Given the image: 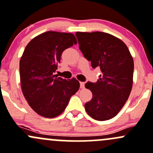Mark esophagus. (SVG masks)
Listing matches in <instances>:
<instances>
[{
  "mask_svg": "<svg viewBox=\"0 0 153 153\" xmlns=\"http://www.w3.org/2000/svg\"><path fill=\"white\" fill-rule=\"evenodd\" d=\"M84 85H85V83L84 82H80V86L81 88H84Z\"/></svg>",
  "mask_w": 153,
  "mask_h": 153,
  "instance_id": "34e87169",
  "label": "esophagus"
}]
</instances>
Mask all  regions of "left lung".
<instances>
[{
    "mask_svg": "<svg viewBox=\"0 0 153 153\" xmlns=\"http://www.w3.org/2000/svg\"><path fill=\"white\" fill-rule=\"evenodd\" d=\"M83 56L102 74L96 83L87 82L91 100L85 104L87 113L97 120L112 118L128 100L133 84L134 60L128 47L116 37L102 33H75Z\"/></svg>",
    "mask_w": 153,
    "mask_h": 153,
    "instance_id": "obj_1",
    "label": "left lung"
}]
</instances>
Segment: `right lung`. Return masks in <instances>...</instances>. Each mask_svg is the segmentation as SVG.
I'll list each match as a JSON object with an SVG mask.
<instances>
[{
    "label": "right lung",
    "instance_id": "1",
    "mask_svg": "<svg viewBox=\"0 0 153 153\" xmlns=\"http://www.w3.org/2000/svg\"><path fill=\"white\" fill-rule=\"evenodd\" d=\"M73 34L48 31L27 45L19 62L22 93L31 108L45 117H55L80 88L78 80L54 75L62 52L76 44Z\"/></svg>",
    "mask_w": 153,
    "mask_h": 153
}]
</instances>
